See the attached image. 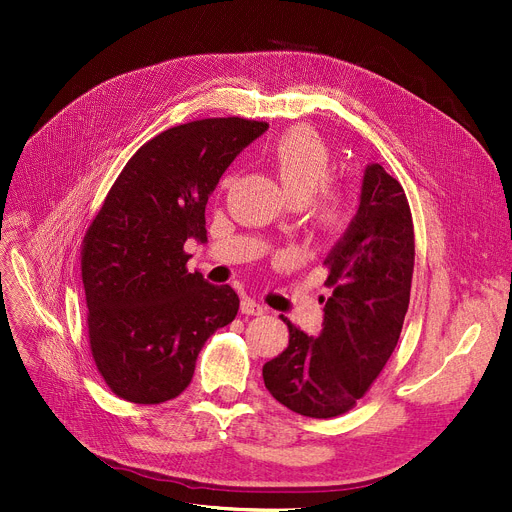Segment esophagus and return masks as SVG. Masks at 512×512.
I'll return each instance as SVG.
<instances>
[{"label": "esophagus", "instance_id": "esophagus-1", "mask_svg": "<svg viewBox=\"0 0 512 512\" xmlns=\"http://www.w3.org/2000/svg\"><path fill=\"white\" fill-rule=\"evenodd\" d=\"M240 311L245 313V315H263L267 311V307L257 303L255 299H245V301L240 303Z\"/></svg>", "mask_w": 512, "mask_h": 512}]
</instances>
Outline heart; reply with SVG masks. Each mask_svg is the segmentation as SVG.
Instances as JSON below:
<instances>
[{"label": "heart", "instance_id": "b5f03b06", "mask_svg": "<svg viewBox=\"0 0 512 512\" xmlns=\"http://www.w3.org/2000/svg\"><path fill=\"white\" fill-rule=\"evenodd\" d=\"M270 161L288 199L299 203L309 201L324 186L332 168L328 145L317 132L303 126L290 128L274 141ZM311 218L321 230H340L346 222L344 197L332 188H322L311 200Z\"/></svg>", "mask_w": 512, "mask_h": 512}]
</instances>
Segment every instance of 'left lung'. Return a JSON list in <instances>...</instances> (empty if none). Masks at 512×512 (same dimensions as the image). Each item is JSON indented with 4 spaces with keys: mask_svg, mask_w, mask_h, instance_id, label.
<instances>
[{
    "mask_svg": "<svg viewBox=\"0 0 512 512\" xmlns=\"http://www.w3.org/2000/svg\"><path fill=\"white\" fill-rule=\"evenodd\" d=\"M324 328L307 336L288 319V346L263 365L270 394L290 411L330 419L351 411L378 378L409 309L415 232L405 191L369 164L355 218L324 259Z\"/></svg>",
    "mask_w": 512,
    "mask_h": 512,
    "instance_id": "1",
    "label": "left lung"
}]
</instances>
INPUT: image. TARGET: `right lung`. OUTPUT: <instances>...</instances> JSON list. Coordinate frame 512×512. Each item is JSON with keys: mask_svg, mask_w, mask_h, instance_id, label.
I'll list each match as a JSON object with an SVG mask.
<instances>
[{"mask_svg": "<svg viewBox=\"0 0 512 512\" xmlns=\"http://www.w3.org/2000/svg\"><path fill=\"white\" fill-rule=\"evenodd\" d=\"M267 122L207 118L168 128L134 153L83 240L93 361L137 405L176 398L207 338L238 313V294L191 274L184 242H207L205 205Z\"/></svg>", "mask_w": 512, "mask_h": 512, "instance_id": "obj_1", "label": "right lung"}]
</instances>
